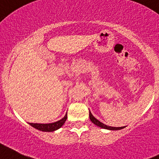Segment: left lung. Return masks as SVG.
I'll return each instance as SVG.
<instances>
[{"instance_id": "left-lung-1", "label": "left lung", "mask_w": 159, "mask_h": 159, "mask_svg": "<svg viewBox=\"0 0 159 159\" xmlns=\"http://www.w3.org/2000/svg\"><path fill=\"white\" fill-rule=\"evenodd\" d=\"M89 116H90V121L93 122L94 125H97V126H98V127H100V128H102L108 129V130H121V129L125 128V127H118V128H117V127L107 126V125H104L103 123H102V122L99 121V120H97V118H95V117H93V116L91 114V112H90V113H89Z\"/></svg>"}]
</instances>
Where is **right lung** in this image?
I'll use <instances>...</instances> for the list:
<instances>
[{
    "mask_svg": "<svg viewBox=\"0 0 159 159\" xmlns=\"http://www.w3.org/2000/svg\"><path fill=\"white\" fill-rule=\"evenodd\" d=\"M66 119H67V114L64 116V118H62V119L58 121H56L54 123H50V124H33V123H29V125L31 126H32L33 128L38 129V130H41V131H45V132H51L54 131V130H57V129L60 128L62 125H64Z\"/></svg>",
    "mask_w": 159,
    "mask_h": 159,
    "instance_id": "right-lung-1",
    "label": "right lung"
}]
</instances>
